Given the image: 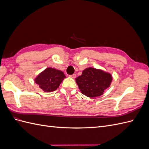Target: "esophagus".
<instances>
[{"mask_svg":"<svg viewBox=\"0 0 149 149\" xmlns=\"http://www.w3.org/2000/svg\"><path fill=\"white\" fill-rule=\"evenodd\" d=\"M70 77H71V78H76V74H71V75H70Z\"/></svg>","mask_w":149,"mask_h":149,"instance_id":"1","label":"esophagus"}]
</instances>
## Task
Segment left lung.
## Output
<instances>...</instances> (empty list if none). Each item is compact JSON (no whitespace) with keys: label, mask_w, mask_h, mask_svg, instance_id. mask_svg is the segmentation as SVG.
I'll list each match as a JSON object with an SVG mask.
<instances>
[{"label":"left lung","mask_w":149,"mask_h":149,"mask_svg":"<svg viewBox=\"0 0 149 149\" xmlns=\"http://www.w3.org/2000/svg\"><path fill=\"white\" fill-rule=\"evenodd\" d=\"M112 76L102 70L93 68L85 69L76 79L79 89L84 95L89 97L100 96L109 87Z\"/></svg>","instance_id":"left-lung-1"}]
</instances>
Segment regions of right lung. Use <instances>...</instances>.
<instances>
[{
	"instance_id": "add662e5",
	"label": "right lung",
	"mask_w": 149,
	"mask_h": 149,
	"mask_svg": "<svg viewBox=\"0 0 149 149\" xmlns=\"http://www.w3.org/2000/svg\"><path fill=\"white\" fill-rule=\"evenodd\" d=\"M66 78L61 71L48 68L35 78V83L45 92H52L59 87L60 83Z\"/></svg>"
}]
</instances>
